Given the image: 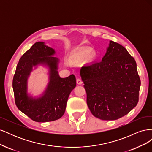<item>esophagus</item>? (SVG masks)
I'll use <instances>...</instances> for the list:
<instances>
[{
	"label": "esophagus",
	"instance_id": "obj_1",
	"mask_svg": "<svg viewBox=\"0 0 152 152\" xmlns=\"http://www.w3.org/2000/svg\"><path fill=\"white\" fill-rule=\"evenodd\" d=\"M77 84L79 85H81L82 84V81L80 79H77Z\"/></svg>",
	"mask_w": 152,
	"mask_h": 152
}]
</instances>
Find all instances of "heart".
Instances as JSON below:
<instances>
[{"label": "heart", "instance_id": "obj_1", "mask_svg": "<svg viewBox=\"0 0 152 152\" xmlns=\"http://www.w3.org/2000/svg\"><path fill=\"white\" fill-rule=\"evenodd\" d=\"M90 51L91 50L88 49H84L78 50L77 53H74L72 55L70 58V61L72 63H75L78 61L81 60V59H85L87 57V56H88Z\"/></svg>", "mask_w": 152, "mask_h": 152}]
</instances>
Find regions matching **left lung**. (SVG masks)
<instances>
[{"label":"left lung","instance_id":"8db88e82","mask_svg":"<svg viewBox=\"0 0 152 152\" xmlns=\"http://www.w3.org/2000/svg\"><path fill=\"white\" fill-rule=\"evenodd\" d=\"M80 73L95 117L117 120L137 104L141 81L136 63L121 44L110 40L102 60L82 66Z\"/></svg>","mask_w":152,"mask_h":152}]
</instances>
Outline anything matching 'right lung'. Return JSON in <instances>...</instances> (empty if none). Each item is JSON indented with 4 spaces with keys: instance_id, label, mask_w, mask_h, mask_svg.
<instances>
[{
    "instance_id": "add662e5",
    "label": "right lung",
    "mask_w": 152,
    "mask_h": 152,
    "mask_svg": "<svg viewBox=\"0 0 152 152\" xmlns=\"http://www.w3.org/2000/svg\"><path fill=\"white\" fill-rule=\"evenodd\" d=\"M54 49L44 42H35L18 62L12 80L18 108L31 120L50 122L65 113L68 96L76 86L74 75L61 78L58 73L59 59L53 56ZM42 66L48 69L49 82L42 94L33 96L28 92V79L33 68Z\"/></svg>"
}]
</instances>
